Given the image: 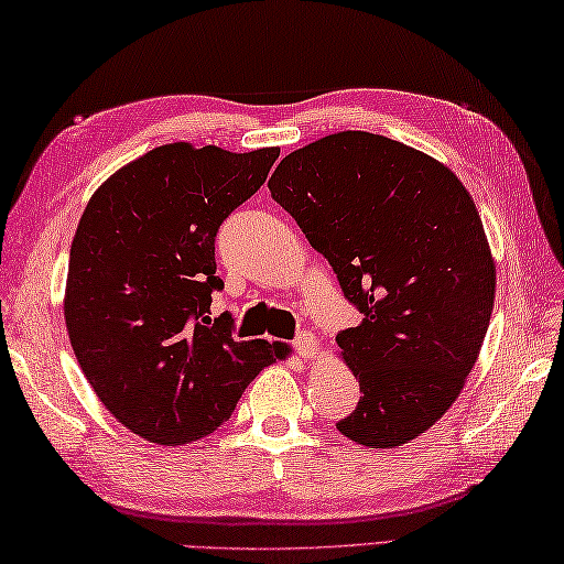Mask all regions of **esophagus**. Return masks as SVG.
Listing matches in <instances>:
<instances>
[{
    "mask_svg": "<svg viewBox=\"0 0 564 564\" xmlns=\"http://www.w3.org/2000/svg\"><path fill=\"white\" fill-rule=\"evenodd\" d=\"M293 349L297 351V356L303 358H313L317 354V339L313 337V334H297L295 341H293Z\"/></svg>",
    "mask_w": 564,
    "mask_h": 564,
    "instance_id": "esophagus-1",
    "label": "esophagus"
}]
</instances>
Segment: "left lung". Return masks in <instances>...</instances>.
Segmentation results:
<instances>
[{
    "label": "left lung",
    "mask_w": 564,
    "mask_h": 564,
    "mask_svg": "<svg viewBox=\"0 0 564 564\" xmlns=\"http://www.w3.org/2000/svg\"><path fill=\"white\" fill-rule=\"evenodd\" d=\"M269 191L364 315L337 334L364 392L337 429L370 448L424 434L460 394L492 317L497 271L470 194L429 154L364 130L291 152Z\"/></svg>",
    "instance_id": "8db88e82"
}]
</instances>
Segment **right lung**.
Returning a JSON list of instances; mask_svg holds the SVG:
<instances>
[{"instance_id":"obj_1","label":"right lung","mask_w":564,"mask_h":564,"mask_svg":"<svg viewBox=\"0 0 564 564\" xmlns=\"http://www.w3.org/2000/svg\"><path fill=\"white\" fill-rule=\"evenodd\" d=\"M279 148L245 154L154 148L99 186L69 249L65 322L82 373L133 434L182 446L230 419L245 388L283 356L210 319L215 235L267 182Z\"/></svg>"}]
</instances>
